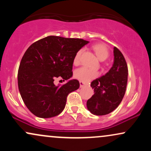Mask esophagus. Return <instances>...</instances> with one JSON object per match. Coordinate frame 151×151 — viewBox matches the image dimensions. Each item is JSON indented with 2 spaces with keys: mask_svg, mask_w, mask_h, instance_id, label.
Listing matches in <instances>:
<instances>
[{
  "mask_svg": "<svg viewBox=\"0 0 151 151\" xmlns=\"http://www.w3.org/2000/svg\"><path fill=\"white\" fill-rule=\"evenodd\" d=\"M79 85H80V87H84V86H86V84L84 82H83V81H79Z\"/></svg>",
  "mask_w": 151,
  "mask_h": 151,
  "instance_id": "obj_1",
  "label": "esophagus"
}]
</instances>
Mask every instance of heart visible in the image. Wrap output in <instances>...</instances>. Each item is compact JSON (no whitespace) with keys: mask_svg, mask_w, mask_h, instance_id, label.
I'll list each match as a JSON object with an SVG mask.
<instances>
[{"mask_svg":"<svg viewBox=\"0 0 151 151\" xmlns=\"http://www.w3.org/2000/svg\"><path fill=\"white\" fill-rule=\"evenodd\" d=\"M92 50H93L96 57L101 61L106 60L109 56V51L107 47L103 43H96V44L93 45ZM82 54V50H79L74 55L73 59V64L75 66H78L81 62V56ZM98 76V72L96 71L86 68V67H81L78 69L74 72V77L77 79L84 82H88L91 79H94Z\"/></svg>","mask_w":151,"mask_h":151,"instance_id":"b5f03b06","label":"heart"}]
</instances>
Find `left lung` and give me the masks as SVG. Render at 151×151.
I'll return each mask as SVG.
<instances>
[{
  "label": "left lung",
  "mask_w": 151,
  "mask_h": 151,
  "mask_svg": "<svg viewBox=\"0 0 151 151\" xmlns=\"http://www.w3.org/2000/svg\"><path fill=\"white\" fill-rule=\"evenodd\" d=\"M114 62L105 75L91 83L94 94L86 102L88 110L96 116L110 114L119 106L125 94L128 81V66L121 52L114 48Z\"/></svg>",
  "instance_id": "8db88e82"
}]
</instances>
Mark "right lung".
I'll return each mask as SVG.
<instances>
[{"instance_id":"1","label":"right lung","mask_w":151,"mask_h":151,"mask_svg":"<svg viewBox=\"0 0 151 151\" xmlns=\"http://www.w3.org/2000/svg\"><path fill=\"white\" fill-rule=\"evenodd\" d=\"M89 42L79 38L47 36L32 43L22 57L18 83L27 108L36 116L51 118L65 109L68 94L79 89L77 79L55 86L54 81L72 77L75 54Z\"/></svg>"}]
</instances>
